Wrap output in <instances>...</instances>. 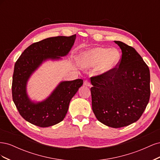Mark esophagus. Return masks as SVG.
Returning <instances> with one entry per match:
<instances>
[{"label":"esophagus","mask_w":160,"mask_h":160,"mask_svg":"<svg viewBox=\"0 0 160 160\" xmlns=\"http://www.w3.org/2000/svg\"><path fill=\"white\" fill-rule=\"evenodd\" d=\"M84 85H85V86H87V87H90V86H91L90 82H89V81H88V80L85 81H84Z\"/></svg>","instance_id":"1"}]
</instances>
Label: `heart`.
<instances>
[{"label": "heart", "instance_id": "obj_1", "mask_svg": "<svg viewBox=\"0 0 160 160\" xmlns=\"http://www.w3.org/2000/svg\"><path fill=\"white\" fill-rule=\"evenodd\" d=\"M120 60L118 51L109 48L95 47L80 53L79 62L85 68H91L98 65L100 74H109L118 66Z\"/></svg>", "mask_w": 160, "mask_h": 160}]
</instances>
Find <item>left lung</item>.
I'll return each instance as SVG.
<instances>
[{
    "label": "left lung",
    "instance_id": "obj_1",
    "mask_svg": "<svg viewBox=\"0 0 160 160\" xmlns=\"http://www.w3.org/2000/svg\"><path fill=\"white\" fill-rule=\"evenodd\" d=\"M122 49L118 67L109 74L91 77L92 109L108 127L119 128L140 118L149 100V69L134 48L115 41Z\"/></svg>",
    "mask_w": 160,
    "mask_h": 160
}]
</instances>
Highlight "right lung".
<instances>
[{
  "label": "right lung",
  "mask_w": 160,
  "mask_h": 160,
  "mask_svg": "<svg viewBox=\"0 0 160 160\" xmlns=\"http://www.w3.org/2000/svg\"><path fill=\"white\" fill-rule=\"evenodd\" d=\"M75 38L76 35L45 38L27 47L17 61L12 76V100L19 113L28 122L47 128L65 118L70 101L83 85V80L61 81L49 97L38 102L29 98L27 86L31 76L42 62L60 60L68 55Z\"/></svg>",
  "instance_id": "right-lung-1"
}]
</instances>
